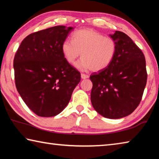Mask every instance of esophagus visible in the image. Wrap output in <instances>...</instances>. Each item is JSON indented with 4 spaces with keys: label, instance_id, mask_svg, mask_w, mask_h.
I'll use <instances>...</instances> for the list:
<instances>
[{
    "label": "esophagus",
    "instance_id": "1",
    "mask_svg": "<svg viewBox=\"0 0 159 159\" xmlns=\"http://www.w3.org/2000/svg\"><path fill=\"white\" fill-rule=\"evenodd\" d=\"M80 76H81V79H88V75H87V74H81V75H80Z\"/></svg>",
    "mask_w": 159,
    "mask_h": 159
}]
</instances>
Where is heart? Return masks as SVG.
Masks as SVG:
<instances>
[{
    "label": "heart",
    "mask_w": 159,
    "mask_h": 159,
    "mask_svg": "<svg viewBox=\"0 0 159 159\" xmlns=\"http://www.w3.org/2000/svg\"><path fill=\"white\" fill-rule=\"evenodd\" d=\"M61 52L67 62L76 64L80 71L92 69L100 71L107 68L114 60L116 52V43L114 39L95 30L83 29L72 34L71 41L65 40L61 44Z\"/></svg>",
    "instance_id": "obj_1"
}]
</instances>
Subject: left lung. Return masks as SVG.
Instances as JSON below:
<instances>
[{
	"mask_svg": "<svg viewBox=\"0 0 159 159\" xmlns=\"http://www.w3.org/2000/svg\"><path fill=\"white\" fill-rule=\"evenodd\" d=\"M116 43L111 64L91 74V103L102 116L116 119L133 113L139 105L146 86L147 74L143 52L128 35L110 34Z\"/></svg>",
	"mask_w": 159,
	"mask_h": 159,
	"instance_id": "8db88e82",
	"label": "left lung"
}]
</instances>
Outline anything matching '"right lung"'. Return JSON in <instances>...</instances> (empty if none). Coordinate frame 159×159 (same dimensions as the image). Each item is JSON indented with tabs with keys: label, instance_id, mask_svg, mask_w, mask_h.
<instances>
[{
	"label": "right lung",
	"instance_id": "obj_1",
	"mask_svg": "<svg viewBox=\"0 0 159 159\" xmlns=\"http://www.w3.org/2000/svg\"><path fill=\"white\" fill-rule=\"evenodd\" d=\"M74 28L56 26L26 36L14 58L15 80L21 98L32 111L52 117L63 111L80 80L67 62L61 44Z\"/></svg>",
	"mask_w": 159,
	"mask_h": 159
}]
</instances>
